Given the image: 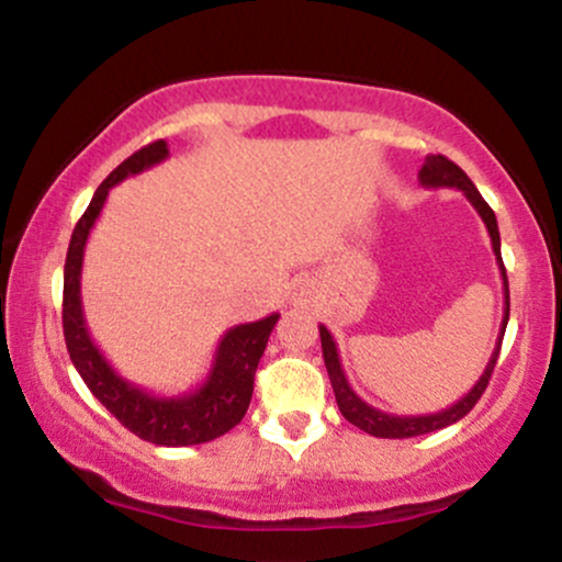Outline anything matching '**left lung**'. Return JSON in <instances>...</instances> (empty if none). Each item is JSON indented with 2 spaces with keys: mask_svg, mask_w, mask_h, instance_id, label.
Instances as JSON below:
<instances>
[{
  "mask_svg": "<svg viewBox=\"0 0 562 562\" xmlns=\"http://www.w3.org/2000/svg\"><path fill=\"white\" fill-rule=\"evenodd\" d=\"M420 184L425 187H454L465 195L473 209L479 211V216L486 224L488 237H492V248L496 256V263H499V272H502V282H505V317H502V330H499V340H496V348L488 359L486 370L479 378V383L470 389L460 402H454L447 409L434 412V415H415V417H398V415H389V412H380L375 406H370L367 402L353 393L351 385H348L344 367H340V357H338V346H335L330 330L325 325H319V338H322V357H325V367H327V375H330L333 391H335V402H338L340 415L346 417L348 423L357 425L359 430L364 434L378 436V438H412V436H423V434H434V430L447 428V425L462 420L470 409H473L475 402L481 398V393L486 391L488 380H492L494 364L499 359V348H502V338H505V327L509 319V288H507V272H505V263H502V250H499V227H496V216L494 211L488 209L486 200L481 198V192L475 190V184L470 182V177L465 171L460 169L457 164H451L449 158L443 156H428L425 158L423 169H420Z\"/></svg>",
  "mask_w": 562,
  "mask_h": 562,
  "instance_id": "obj_1",
  "label": "left lung"
}]
</instances>
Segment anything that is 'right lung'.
I'll use <instances>...</instances> for the list:
<instances>
[{
  "mask_svg": "<svg viewBox=\"0 0 562 562\" xmlns=\"http://www.w3.org/2000/svg\"><path fill=\"white\" fill-rule=\"evenodd\" d=\"M166 158H169V145L164 139L150 142L134 156H128L119 169L111 171L105 182L97 187L92 203L70 235L66 272H63V333H66L70 362L79 370L97 402L105 406L115 420L134 436H139L142 441H150L156 447H192V443H205L224 436L245 417L250 396H254L256 367L261 362V353L280 314L229 327L218 340L209 378L195 391L182 393V396H156V393L128 383L108 364L100 348L89 338L87 322H83V248H87V237L105 205L111 187Z\"/></svg>",
  "mask_w": 562,
  "mask_h": 562,
  "instance_id": "1",
  "label": "right lung"
}]
</instances>
